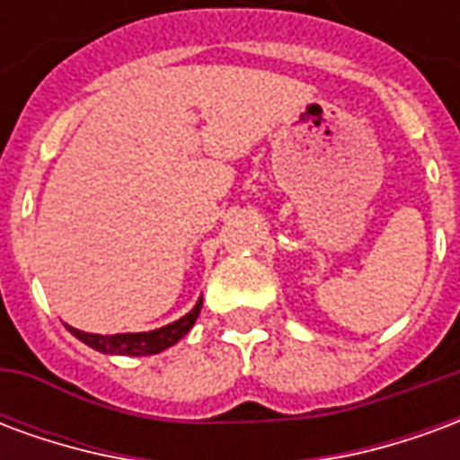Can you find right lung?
Listing matches in <instances>:
<instances>
[{
    "instance_id": "1",
    "label": "right lung",
    "mask_w": 460,
    "mask_h": 460,
    "mask_svg": "<svg viewBox=\"0 0 460 460\" xmlns=\"http://www.w3.org/2000/svg\"><path fill=\"white\" fill-rule=\"evenodd\" d=\"M201 310V300L194 305V308L180 318L177 323H170L160 330H152V332H125V335H91V332H81V330L66 328L74 332L75 338L84 340L85 345L93 347L98 352H105V355H130V357H140V355H157L162 349L172 347L177 340H181L194 325V320L199 318Z\"/></svg>"
}]
</instances>
